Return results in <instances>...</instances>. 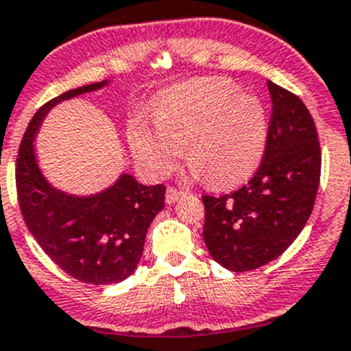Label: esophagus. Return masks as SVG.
Here are the masks:
<instances>
[{
	"label": "esophagus",
	"instance_id": "obj_1",
	"mask_svg": "<svg viewBox=\"0 0 351 351\" xmlns=\"http://www.w3.org/2000/svg\"><path fill=\"white\" fill-rule=\"evenodd\" d=\"M182 195L183 191H180L176 186H168V191H166V202H168V204H173V202L178 201Z\"/></svg>",
	"mask_w": 351,
	"mask_h": 351
}]
</instances>
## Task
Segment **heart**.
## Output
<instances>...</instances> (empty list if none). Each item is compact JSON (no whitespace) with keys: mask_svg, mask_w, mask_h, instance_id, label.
<instances>
[{"mask_svg":"<svg viewBox=\"0 0 351 351\" xmlns=\"http://www.w3.org/2000/svg\"><path fill=\"white\" fill-rule=\"evenodd\" d=\"M154 126L157 133L142 123L131 124L128 138L136 160L166 175L185 149L186 166L209 186L247 178L267 145L261 100L225 77H202L162 95L154 107Z\"/></svg>","mask_w":351,"mask_h":351,"instance_id":"heart-1","label":"heart"}]
</instances>
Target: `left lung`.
Listing matches in <instances>:
<instances>
[{
  "label": "left lung",
  "instance_id": "8db88e82",
  "mask_svg": "<svg viewBox=\"0 0 351 351\" xmlns=\"http://www.w3.org/2000/svg\"><path fill=\"white\" fill-rule=\"evenodd\" d=\"M267 84L271 112L260 166L237 191L202 195L206 247L232 271L279 258L308 221L319 191L322 152L312 114L298 95Z\"/></svg>",
  "mask_w": 351,
  "mask_h": 351
}]
</instances>
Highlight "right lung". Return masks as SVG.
<instances>
[{"instance_id": "add662e5", "label": "right lung", "mask_w": 351, "mask_h": 351, "mask_svg": "<svg viewBox=\"0 0 351 351\" xmlns=\"http://www.w3.org/2000/svg\"><path fill=\"white\" fill-rule=\"evenodd\" d=\"M104 84L106 81L69 90L39 107L22 136L15 165L19 206L32 237L65 274L97 286L121 282L133 274L147 230L165 208V183L145 186L123 175L109 191L93 197L65 195L43 178L32 138L55 104Z\"/></svg>"}]
</instances>
